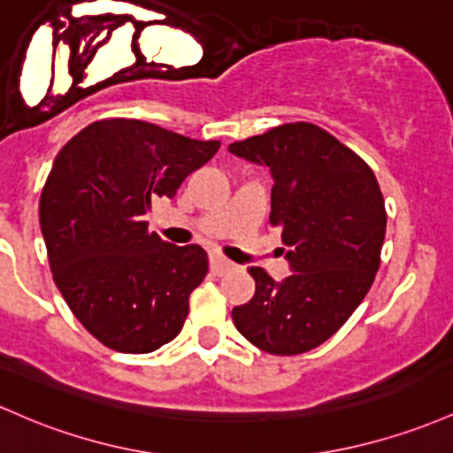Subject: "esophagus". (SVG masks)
<instances>
[{
    "label": "esophagus",
    "mask_w": 453,
    "mask_h": 453,
    "mask_svg": "<svg viewBox=\"0 0 453 453\" xmlns=\"http://www.w3.org/2000/svg\"><path fill=\"white\" fill-rule=\"evenodd\" d=\"M232 268H234V262H230L226 256H221V253H211V271L215 273V275H226Z\"/></svg>",
    "instance_id": "esophagus-1"
}]
</instances>
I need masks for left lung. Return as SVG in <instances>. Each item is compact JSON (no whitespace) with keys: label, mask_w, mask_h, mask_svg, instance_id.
Returning a JSON list of instances; mask_svg holds the SVG:
<instances>
[{"label":"left lung","mask_w":453,"mask_h":453,"mask_svg":"<svg viewBox=\"0 0 453 453\" xmlns=\"http://www.w3.org/2000/svg\"><path fill=\"white\" fill-rule=\"evenodd\" d=\"M273 173L271 221L281 227L292 275L253 266L256 295L234 307L236 329L268 355H303L340 331L380 266L385 200L364 158L325 128L290 122L230 143Z\"/></svg>","instance_id":"1"}]
</instances>
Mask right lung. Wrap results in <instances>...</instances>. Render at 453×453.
Listing matches in <instances>:
<instances>
[{
  "label": "right lung",
  "mask_w": 453,
  "mask_h": 453,
  "mask_svg": "<svg viewBox=\"0 0 453 453\" xmlns=\"http://www.w3.org/2000/svg\"><path fill=\"white\" fill-rule=\"evenodd\" d=\"M219 146L107 118L58 152L38 211L49 266L74 318L111 350L152 352L185 325L208 256L200 245L161 241L143 215L154 197L176 196Z\"/></svg>",
  "instance_id": "right-lung-1"
}]
</instances>
